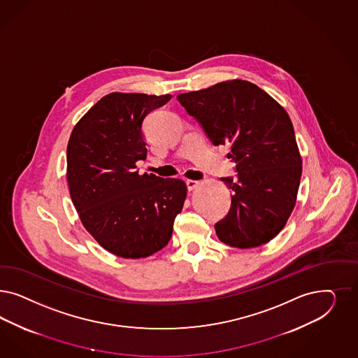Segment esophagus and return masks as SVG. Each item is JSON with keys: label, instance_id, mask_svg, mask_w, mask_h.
Returning a JSON list of instances; mask_svg holds the SVG:
<instances>
[{"label": "esophagus", "instance_id": "obj_1", "mask_svg": "<svg viewBox=\"0 0 358 358\" xmlns=\"http://www.w3.org/2000/svg\"><path fill=\"white\" fill-rule=\"evenodd\" d=\"M185 185H187V189H188V191H192V189H195L197 185H199V182H197V180H187Z\"/></svg>", "mask_w": 358, "mask_h": 358}]
</instances>
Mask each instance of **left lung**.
Masks as SVG:
<instances>
[{"instance_id":"obj_1","label":"left lung","mask_w":358,"mask_h":358,"mask_svg":"<svg viewBox=\"0 0 358 358\" xmlns=\"http://www.w3.org/2000/svg\"><path fill=\"white\" fill-rule=\"evenodd\" d=\"M178 101L215 145H229L236 178L221 180L231 189V209L215 224L220 241L249 249L268 243L295 207L301 158L287 112L253 83L222 81L182 93Z\"/></svg>"}]
</instances>
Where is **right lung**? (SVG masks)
Returning a JSON list of instances; mask_svg holds the SVG:
<instances>
[{
  "label": "right lung",
  "instance_id": "add662e5",
  "mask_svg": "<svg viewBox=\"0 0 358 358\" xmlns=\"http://www.w3.org/2000/svg\"><path fill=\"white\" fill-rule=\"evenodd\" d=\"M171 94L109 93L73 127L67 146V180L84 228L108 252L143 258L173 236L187 187L180 179L139 175L146 159L143 121Z\"/></svg>",
  "mask_w": 358,
  "mask_h": 358
}]
</instances>
